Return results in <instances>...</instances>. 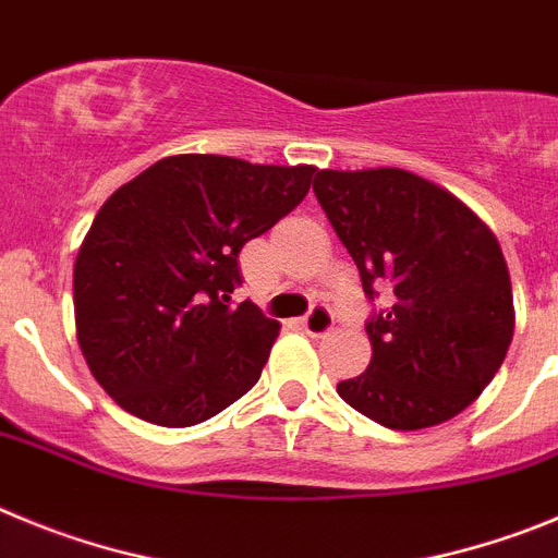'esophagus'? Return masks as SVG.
<instances>
[{
	"label": "esophagus",
	"instance_id": "34e87169",
	"mask_svg": "<svg viewBox=\"0 0 558 558\" xmlns=\"http://www.w3.org/2000/svg\"><path fill=\"white\" fill-rule=\"evenodd\" d=\"M305 328V333L308 336H325L330 328H333V314H330L328 305L323 303H314L311 305L308 314L303 316V323H300Z\"/></svg>",
	"mask_w": 558,
	"mask_h": 558
}]
</instances>
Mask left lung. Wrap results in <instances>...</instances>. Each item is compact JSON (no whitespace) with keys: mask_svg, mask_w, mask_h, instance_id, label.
Masks as SVG:
<instances>
[{"mask_svg":"<svg viewBox=\"0 0 558 558\" xmlns=\"http://www.w3.org/2000/svg\"><path fill=\"white\" fill-rule=\"evenodd\" d=\"M373 308L366 373L339 398L395 430L439 425L478 398L514 336L511 280L492 230L439 185L403 169L314 178Z\"/></svg>","mask_w":558,"mask_h":558,"instance_id":"left-lung-1","label":"left lung"}]
</instances>
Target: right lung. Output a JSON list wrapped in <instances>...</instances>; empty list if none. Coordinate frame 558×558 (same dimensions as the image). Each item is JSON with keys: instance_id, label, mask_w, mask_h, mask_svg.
<instances>
[{"instance_id": "1", "label": "right lung", "mask_w": 558, "mask_h": 558, "mask_svg": "<svg viewBox=\"0 0 558 558\" xmlns=\"http://www.w3.org/2000/svg\"><path fill=\"white\" fill-rule=\"evenodd\" d=\"M311 178L172 155L110 194L74 264V319L85 364L124 411L189 428L258 384L280 325L230 303L239 253L303 203Z\"/></svg>"}]
</instances>
